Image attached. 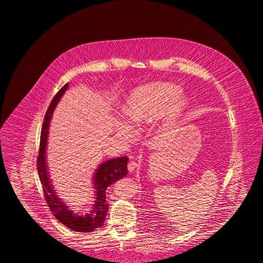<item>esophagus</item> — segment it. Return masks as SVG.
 <instances>
[{
  "mask_svg": "<svg viewBox=\"0 0 263 263\" xmlns=\"http://www.w3.org/2000/svg\"><path fill=\"white\" fill-rule=\"evenodd\" d=\"M127 167L128 171L132 173V172H134V171H135L137 167H139V163L134 159L130 160V161H129V163H128Z\"/></svg>",
  "mask_w": 263,
  "mask_h": 263,
  "instance_id": "esophagus-1",
  "label": "esophagus"
}]
</instances>
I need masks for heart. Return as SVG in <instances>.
Returning a JSON list of instances; mask_svg holds the SVG:
<instances>
[{
  "mask_svg": "<svg viewBox=\"0 0 263 263\" xmlns=\"http://www.w3.org/2000/svg\"><path fill=\"white\" fill-rule=\"evenodd\" d=\"M178 89L174 86L154 84L138 88L129 98L125 111L137 121H146L157 117Z\"/></svg>",
  "mask_w": 263,
  "mask_h": 263,
  "instance_id": "1",
  "label": "heart"
}]
</instances>
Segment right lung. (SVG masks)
Returning <instances> with one entry per match:
<instances>
[{
  "instance_id": "right-lung-1",
  "label": "right lung",
  "mask_w": 263,
  "mask_h": 263,
  "mask_svg": "<svg viewBox=\"0 0 263 263\" xmlns=\"http://www.w3.org/2000/svg\"><path fill=\"white\" fill-rule=\"evenodd\" d=\"M67 88L68 84H65L57 92L46 111L41 129L40 152L36 162L37 172L48 206L57 220L72 231L91 232L96 231V229L101 228L104 224V221L109 209V204L106 200V189L109 185L115 183L120 178L126 176L128 158L126 156L112 158L104 162L97 167L92 179L96 189V200L93 201V204L91 205L90 209L85 214H76L63 202L62 199L58 198L48 175L45 153L47 145L48 128L50 120L52 119V114Z\"/></svg>"
}]
</instances>
